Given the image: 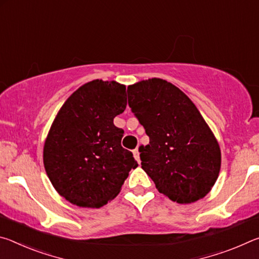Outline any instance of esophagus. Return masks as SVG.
Returning <instances> with one entry per match:
<instances>
[{
	"label": "esophagus",
	"mask_w": 259,
	"mask_h": 259,
	"mask_svg": "<svg viewBox=\"0 0 259 259\" xmlns=\"http://www.w3.org/2000/svg\"><path fill=\"white\" fill-rule=\"evenodd\" d=\"M133 153H134V156H135V159H136V161L138 162H140V157H139V152H138V148H135V150L133 151Z\"/></svg>",
	"instance_id": "34e87169"
}]
</instances>
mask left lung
<instances>
[{
  "mask_svg": "<svg viewBox=\"0 0 259 259\" xmlns=\"http://www.w3.org/2000/svg\"><path fill=\"white\" fill-rule=\"evenodd\" d=\"M128 104L150 137L139 153L142 168L157 191L177 203L202 199L217 181L222 156L192 100L170 82L154 77L129 85Z\"/></svg>",
  "mask_w": 259,
  "mask_h": 259,
  "instance_id": "8db88e82",
  "label": "left lung"
}]
</instances>
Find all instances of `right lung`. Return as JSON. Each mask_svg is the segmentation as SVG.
<instances>
[{"label":"right lung","mask_w":259,"mask_h":259,"mask_svg":"<svg viewBox=\"0 0 259 259\" xmlns=\"http://www.w3.org/2000/svg\"><path fill=\"white\" fill-rule=\"evenodd\" d=\"M125 107L123 84L94 80L73 93L57 114L43 162L56 191L71 203L103 207L137 168L133 153L121 146L124 131L113 123Z\"/></svg>","instance_id":"obj_1"}]
</instances>
